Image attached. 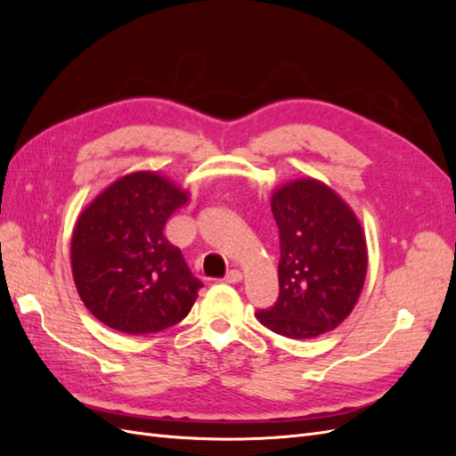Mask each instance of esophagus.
Here are the masks:
<instances>
[{"mask_svg":"<svg viewBox=\"0 0 456 456\" xmlns=\"http://www.w3.org/2000/svg\"><path fill=\"white\" fill-rule=\"evenodd\" d=\"M241 272L240 270H230L226 275H224V281L226 283H240L241 281Z\"/></svg>","mask_w":456,"mask_h":456,"instance_id":"1","label":"esophagus"}]
</instances>
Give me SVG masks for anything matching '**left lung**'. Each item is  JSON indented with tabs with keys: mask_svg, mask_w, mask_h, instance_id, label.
I'll return each mask as SVG.
<instances>
[{
	"mask_svg": "<svg viewBox=\"0 0 456 456\" xmlns=\"http://www.w3.org/2000/svg\"><path fill=\"white\" fill-rule=\"evenodd\" d=\"M280 230V297L256 320L289 338H314L338 327L365 283L362 224L333 190L314 178L293 181L272 196Z\"/></svg>",
	"mask_w": 456,
	"mask_h": 456,
	"instance_id": "obj_1",
	"label": "left lung"
}]
</instances>
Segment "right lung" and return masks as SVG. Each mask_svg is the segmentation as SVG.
I'll use <instances>...</instances> for the list:
<instances>
[{"mask_svg": "<svg viewBox=\"0 0 456 456\" xmlns=\"http://www.w3.org/2000/svg\"><path fill=\"white\" fill-rule=\"evenodd\" d=\"M188 201L158 173L121 176L79 215L72 273L87 310L127 335L158 333L183 322L203 287L178 247L163 236L167 218Z\"/></svg>", "mask_w": 456, "mask_h": 456, "instance_id": "obj_1", "label": "right lung"}]
</instances>
